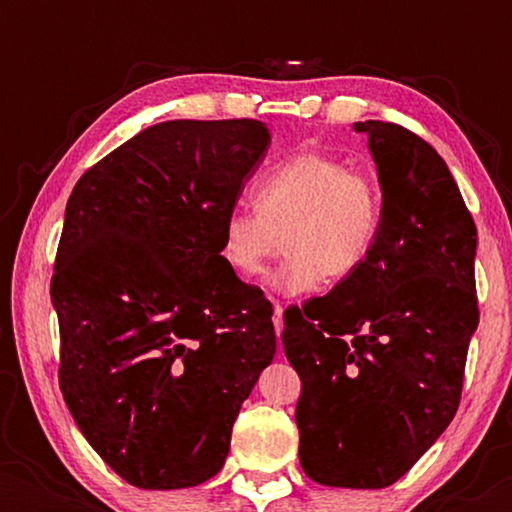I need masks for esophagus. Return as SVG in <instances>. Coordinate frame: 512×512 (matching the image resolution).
Returning a JSON list of instances; mask_svg holds the SVG:
<instances>
[{
  "instance_id": "34e87169",
  "label": "esophagus",
  "mask_w": 512,
  "mask_h": 512,
  "mask_svg": "<svg viewBox=\"0 0 512 512\" xmlns=\"http://www.w3.org/2000/svg\"><path fill=\"white\" fill-rule=\"evenodd\" d=\"M272 324H275V333L282 335L284 331V307L275 303V314H272ZM279 352H282V345H279Z\"/></svg>"
}]
</instances>
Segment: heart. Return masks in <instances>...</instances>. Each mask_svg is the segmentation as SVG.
Listing matches in <instances>:
<instances>
[{
	"mask_svg": "<svg viewBox=\"0 0 512 512\" xmlns=\"http://www.w3.org/2000/svg\"><path fill=\"white\" fill-rule=\"evenodd\" d=\"M256 207L230 209L221 258L240 277H258L286 244L270 286L284 296L310 293L324 275L352 277L382 230L380 184L338 158L303 151L272 165L254 188Z\"/></svg>",
	"mask_w": 512,
	"mask_h": 512,
	"instance_id": "b5f03b06",
	"label": "heart"
}]
</instances>
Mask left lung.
I'll list each match as a JSON object with an SVG mask.
<instances>
[{"label":"left lung","mask_w":512,"mask_h":512,"mask_svg":"<svg viewBox=\"0 0 512 512\" xmlns=\"http://www.w3.org/2000/svg\"><path fill=\"white\" fill-rule=\"evenodd\" d=\"M368 137L384 200L368 261L303 310L284 354L303 382L300 466L328 487L382 489L415 466L459 408L478 328V230L445 160L401 125Z\"/></svg>","instance_id":"1"}]
</instances>
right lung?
<instances>
[{
	"instance_id": "add662e5",
	"label": "right lung",
	"mask_w": 512,
	"mask_h": 512,
	"mask_svg": "<svg viewBox=\"0 0 512 512\" xmlns=\"http://www.w3.org/2000/svg\"><path fill=\"white\" fill-rule=\"evenodd\" d=\"M270 146L261 121H165L76 181L55 258L60 389L90 447L139 489L221 471L277 352L272 305L221 258Z\"/></svg>"
}]
</instances>
